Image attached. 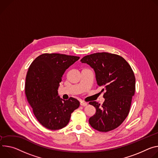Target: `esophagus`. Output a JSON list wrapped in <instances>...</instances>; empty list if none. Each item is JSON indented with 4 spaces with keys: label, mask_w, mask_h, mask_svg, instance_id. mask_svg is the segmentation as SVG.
<instances>
[{
    "label": "esophagus",
    "mask_w": 158,
    "mask_h": 158,
    "mask_svg": "<svg viewBox=\"0 0 158 158\" xmlns=\"http://www.w3.org/2000/svg\"><path fill=\"white\" fill-rule=\"evenodd\" d=\"M80 106H87V103H86V102H83V101H81L80 102Z\"/></svg>",
    "instance_id": "34e87169"
}]
</instances>
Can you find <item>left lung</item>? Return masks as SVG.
Masks as SVG:
<instances>
[{"label":"left lung","instance_id":"left-lung-1","mask_svg":"<svg viewBox=\"0 0 158 158\" xmlns=\"http://www.w3.org/2000/svg\"><path fill=\"white\" fill-rule=\"evenodd\" d=\"M80 61L94 70L98 86L104 92L101 105L89 102L96 109L89 124L100 132H108L118 127L127 117L135 90V78L129 63L120 56L97 52L84 56Z\"/></svg>","mask_w":158,"mask_h":158}]
</instances>
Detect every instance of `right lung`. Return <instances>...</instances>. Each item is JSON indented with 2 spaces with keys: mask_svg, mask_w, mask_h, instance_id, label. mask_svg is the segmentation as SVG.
Listing matches in <instances>:
<instances>
[{
  "mask_svg": "<svg viewBox=\"0 0 158 158\" xmlns=\"http://www.w3.org/2000/svg\"><path fill=\"white\" fill-rule=\"evenodd\" d=\"M80 57L44 53L31 64L26 75L25 93L28 103L40 123L50 130L64 127L71 114L80 106L78 100H63L58 93L66 69Z\"/></svg>",
  "mask_w": 158,
  "mask_h": 158,
  "instance_id": "add662e5",
  "label": "right lung"
}]
</instances>
